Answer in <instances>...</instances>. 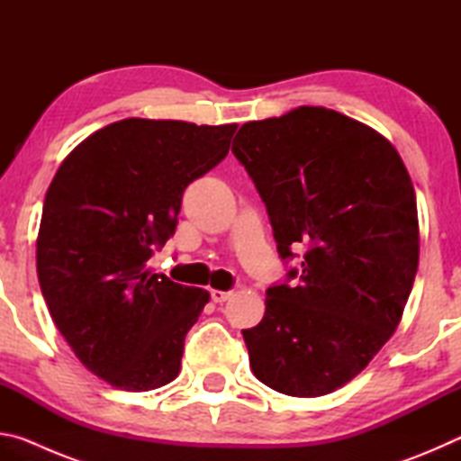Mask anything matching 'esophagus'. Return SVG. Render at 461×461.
I'll use <instances>...</instances> for the list:
<instances>
[{
	"label": "esophagus",
	"mask_w": 461,
	"mask_h": 461,
	"mask_svg": "<svg viewBox=\"0 0 461 461\" xmlns=\"http://www.w3.org/2000/svg\"><path fill=\"white\" fill-rule=\"evenodd\" d=\"M233 293L231 291H212V301L213 303H225Z\"/></svg>",
	"instance_id": "obj_1"
}]
</instances>
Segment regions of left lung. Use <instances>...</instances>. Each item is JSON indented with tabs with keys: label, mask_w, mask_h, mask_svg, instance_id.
I'll list each match as a JSON object with an SVG mask.
<instances>
[{
	"label": "left lung",
	"mask_w": 461,
	"mask_h": 461,
	"mask_svg": "<svg viewBox=\"0 0 461 461\" xmlns=\"http://www.w3.org/2000/svg\"><path fill=\"white\" fill-rule=\"evenodd\" d=\"M231 152L267 205L280 258L303 252L267 291L262 321L241 331L249 368L283 394L333 393L390 339L415 283L411 176L384 136L325 107L248 122Z\"/></svg>",
	"instance_id": "1"
}]
</instances>
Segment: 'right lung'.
Segmentation results:
<instances>
[{"label":"right lung","mask_w":461,"mask_h":461,"mask_svg":"<svg viewBox=\"0 0 461 461\" xmlns=\"http://www.w3.org/2000/svg\"><path fill=\"white\" fill-rule=\"evenodd\" d=\"M236 123L128 118L62 160L46 193L36 270L54 325L95 376L152 390L181 370L185 335L209 293L152 275L183 193L228 156Z\"/></svg>","instance_id":"right-lung-1"}]
</instances>
